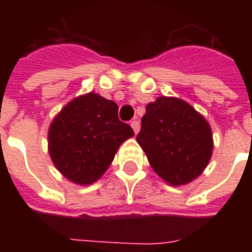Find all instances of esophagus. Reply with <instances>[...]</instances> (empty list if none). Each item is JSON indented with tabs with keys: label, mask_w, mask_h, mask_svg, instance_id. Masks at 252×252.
I'll list each match as a JSON object with an SVG mask.
<instances>
[{
	"label": "esophagus",
	"mask_w": 252,
	"mask_h": 252,
	"mask_svg": "<svg viewBox=\"0 0 252 252\" xmlns=\"http://www.w3.org/2000/svg\"><path fill=\"white\" fill-rule=\"evenodd\" d=\"M130 126L133 128L134 133L137 134L138 130H140V122H138V120H133V122L130 123Z\"/></svg>",
	"instance_id": "obj_1"
}]
</instances>
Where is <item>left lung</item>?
<instances>
[{"instance_id": "1", "label": "left lung", "mask_w": 252, "mask_h": 252, "mask_svg": "<svg viewBox=\"0 0 252 252\" xmlns=\"http://www.w3.org/2000/svg\"><path fill=\"white\" fill-rule=\"evenodd\" d=\"M136 140L156 174L170 186L195 180L213 152V134L207 119L175 96H158L146 106Z\"/></svg>"}]
</instances>
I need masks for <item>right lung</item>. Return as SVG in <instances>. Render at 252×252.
<instances>
[{
	"mask_svg": "<svg viewBox=\"0 0 252 252\" xmlns=\"http://www.w3.org/2000/svg\"><path fill=\"white\" fill-rule=\"evenodd\" d=\"M118 110L116 103L93 91L63 107L48 129V153L61 175L89 186L107 171L120 145L134 136L119 120Z\"/></svg>",
	"mask_w": 252,
	"mask_h": 252,
	"instance_id": "add662e5",
	"label": "right lung"
}]
</instances>
